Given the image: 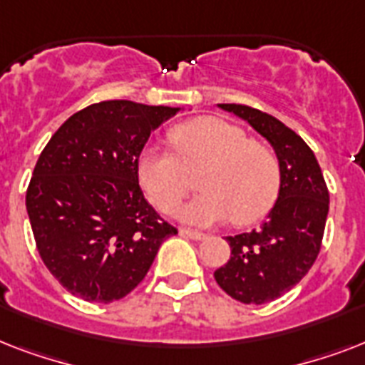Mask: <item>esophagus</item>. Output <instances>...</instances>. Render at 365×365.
Returning a JSON list of instances; mask_svg holds the SVG:
<instances>
[{
    "label": "esophagus",
    "instance_id": "1",
    "mask_svg": "<svg viewBox=\"0 0 365 365\" xmlns=\"http://www.w3.org/2000/svg\"><path fill=\"white\" fill-rule=\"evenodd\" d=\"M180 235H182V237H187V239H193V240L206 239L205 233H200V231H193V229H182V231H180Z\"/></svg>",
    "mask_w": 365,
    "mask_h": 365
}]
</instances>
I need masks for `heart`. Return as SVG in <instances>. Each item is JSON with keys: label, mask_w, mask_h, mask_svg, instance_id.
Here are the masks:
<instances>
[{"label": "heart", "mask_w": 365, "mask_h": 365, "mask_svg": "<svg viewBox=\"0 0 365 365\" xmlns=\"http://www.w3.org/2000/svg\"><path fill=\"white\" fill-rule=\"evenodd\" d=\"M176 157L149 145L136 163L138 182L160 212L174 214L189 193L187 172L202 193L182 210V220L210 225L231 216L237 225L257 222L280 191V165L272 149L220 117H195L172 126Z\"/></svg>", "instance_id": "1"}]
</instances>
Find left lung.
I'll return each mask as SVG.
<instances>
[{"mask_svg":"<svg viewBox=\"0 0 365 365\" xmlns=\"http://www.w3.org/2000/svg\"><path fill=\"white\" fill-rule=\"evenodd\" d=\"M220 108L267 138L280 165V191L267 220L250 233L227 237L231 257L214 272L233 299L263 305L289 292L317 261L329 210L328 185L312 149L277 117L242 104Z\"/></svg>","mask_w":365,"mask_h":365,"instance_id":"left-lung-1","label":"left lung"}]
</instances>
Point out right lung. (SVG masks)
<instances>
[{
  "label": "right lung",
  "mask_w": 365,
  "mask_h": 365,
  "mask_svg": "<svg viewBox=\"0 0 365 365\" xmlns=\"http://www.w3.org/2000/svg\"><path fill=\"white\" fill-rule=\"evenodd\" d=\"M180 108L108 100L77 111L39 155L26 191L37 252L70 294L123 299L148 274L163 240L178 235L138 183L153 128Z\"/></svg>",
  "instance_id": "1"
}]
</instances>
